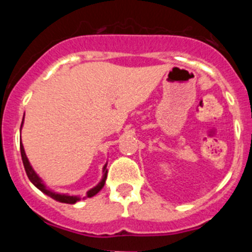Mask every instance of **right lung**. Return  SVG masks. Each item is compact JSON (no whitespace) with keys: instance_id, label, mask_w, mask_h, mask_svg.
<instances>
[{"instance_id":"obj_1","label":"right lung","mask_w":252,"mask_h":252,"mask_svg":"<svg viewBox=\"0 0 252 252\" xmlns=\"http://www.w3.org/2000/svg\"><path fill=\"white\" fill-rule=\"evenodd\" d=\"M22 124H24V120H22ZM22 124H21V127H22ZM20 151H21V158H22V162H24V168H25V171L26 174H28L29 179H30V182L32 184H34L35 187H36L37 189H40L41 192L44 193V194L49 195V197H51L53 199H55V201L58 202H62V203H68V204H74L77 203L78 201H81V197L79 195H69V194H60V193H57V192H53V190H50L49 188H46V186L44 184L43 179L39 177V175L35 173V170L32 169V166L30 165V161H29L28 157H26L25 154V150H24V145H22L21 142H20ZM107 164L103 166V177H102L101 182H99L98 184L95 187H93L92 189H90L88 192H87V198H91L93 197V195H95L97 193L101 190L102 188H103L104 183H106V179H107V169H106ZM84 197V198H86ZM83 198V199H84Z\"/></svg>"}]
</instances>
